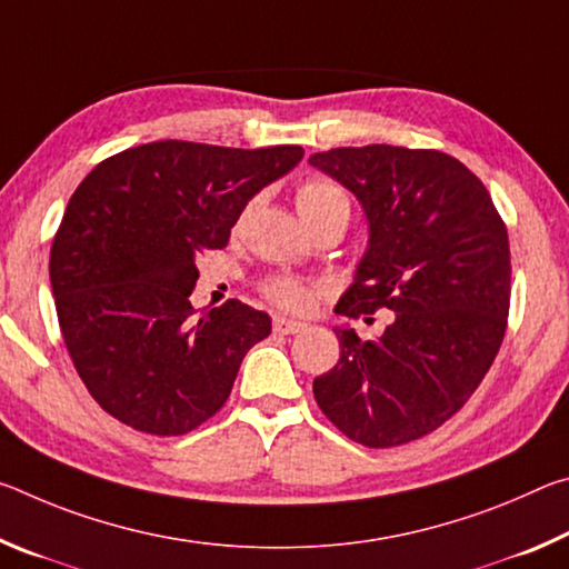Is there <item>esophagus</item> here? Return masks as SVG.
Listing matches in <instances>:
<instances>
[{
    "mask_svg": "<svg viewBox=\"0 0 569 569\" xmlns=\"http://www.w3.org/2000/svg\"><path fill=\"white\" fill-rule=\"evenodd\" d=\"M273 331L281 333V336L301 333V331H306V323L293 321V319H286V316H273Z\"/></svg>",
    "mask_w": 569,
    "mask_h": 569,
    "instance_id": "obj_1",
    "label": "esophagus"
}]
</instances>
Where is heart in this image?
Wrapping results in <instances>:
<instances>
[{
  "label": "heart",
  "mask_w": 569,
  "mask_h": 569,
  "mask_svg": "<svg viewBox=\"0 0 569 569\" xmlns=\"http://www.w3.org/2000/svg\"><path fill=\"white\" fill-rule=\"evenodd\" d=\"M296 208L298 216L303 218V223L311 228L319 220L329 218L333 213H349V200L343 192L329 180L321 178H308L296 188ZM248 213V210H246ZM240 216V220L246 218ZM261 293L278 308L286 311H306L316 301V286L301 281L293 276H271L261 283Z\"/></svg>",
  "instance_id": "obj_1"
}]
</instances>
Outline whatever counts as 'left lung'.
Returning a JSON list of instances; mask_svg holds the SVG:
<instances>
[{"label": "left lung", "mask_w": 569, "mask_h": 569, "mask_svg": "<svg viewBox=\"0 0 569 569\" xmlns=\"http://www.w3.org/2000/svg\"><path fill=\"white\" fill-rule=\"evenodd\" d=\"M308 162L349 188L369 218V250L336 311H393L377 341L336 329L341 356L313 381L316 403L363 447L409 445L465 407L502 346L507 226L485 182L447 152L363 146Z\"/></svg>", "instance_id": "1"}]
</instances>
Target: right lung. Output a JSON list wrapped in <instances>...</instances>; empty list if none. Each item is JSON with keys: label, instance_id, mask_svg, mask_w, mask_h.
<instances>
[{"label": "right lung", "instance_id": "right-lung-1", "mask_svg": "<svg viewBox=\"0 0 569 569\" xmlns=\"http://www.w3.org/2000/svg\"><path fill=\"white\" fill-rule=\"evenodd\" d=\"M301 158L298 146L160 140L102 160L77 186L50 281L70 359L110 417L180 437L228 401L271 319L238 298L196 316V258L226 248L248 200Z\"/></svg>", "mask_w": 569, "mask_h": 569}]
</instances>
